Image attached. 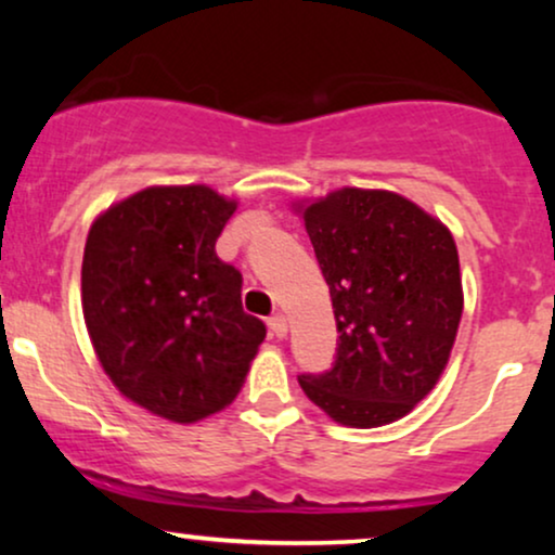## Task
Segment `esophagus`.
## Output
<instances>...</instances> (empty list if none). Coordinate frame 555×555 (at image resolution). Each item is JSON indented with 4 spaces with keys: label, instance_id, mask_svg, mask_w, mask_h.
I'll return each mask as SVG.
<instances>
[{
    "label": "esophagus",
    "instance_id": "obj_1",
    "mask_svg": "<svg viewBox=\"0 0 555 555\" xmlns=\"http://www.w3.org/2000/svg\"><path fill=\"white\" fill-rule=\"evenodd\" d=\"M269 326H271L273 334L279 336V339H282V336H286V331H289V323H286V315L284 313H273L269 318Z\"/></svg>",
    "mask_w": 555,
    "mask_h": 555
}]
</instances>
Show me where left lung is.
<instances>
[{
	"instance_id": "obj_1",
	"label": "left lung",
	"mask_w": 555,
	"mask_h": 555,
	"mask_svg": "<svg viewBox=\"0 0 555 555\" xmlns=\"http://www.w3.org/2000/svg\"><path fill=\"white\" fill-rule=\"evenodd\" d=\"M334 305L339 349L305 397L347 428L410 415L446 371L464 292L449 227L391 190L341 188L295 203Z\"/></svg>"
}]
</instances>
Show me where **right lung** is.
<instances>
[{
    "instance_id": "1",
    "label": "right lung",
    "mask_w": 555,
    "mask_h": 555,
    "mask_svg": "<svg viewBox=\"0 0 555 555\" xmlns=\"http://www.w3.org/2000/svg\"><path fill=\"white\" fill-rule=\"evenodd\" d=\"M237 201L208 184H154L95 216L82 253V318L117 391L169 423L216 415L266 339L242 276L216 256Z\"/></svg>"
}]
</instances>
